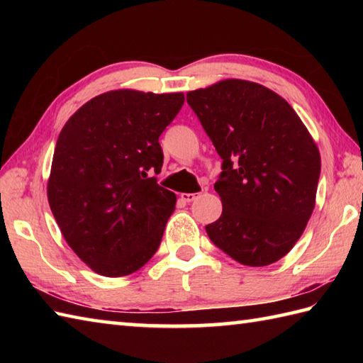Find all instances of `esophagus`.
<instances>
[{"instance_id": "34e87169", "label": "esophagus", "mask_w": 363, "mask_h": 363, "mask_svg": "<svg viewBox=\"0 0 363 363\" xmlns=\"http://www.w3.org/2000/svg\"><path fill=\"white\" fill-rule=\"evenodd\" d=\"M199 196H201L199 194H182L181 199L184 203H191V201H195V199H198Z\"/></svg>"}]
</instances>
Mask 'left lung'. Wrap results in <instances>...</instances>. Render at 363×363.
Returning <instances> with one entry per match:
<instances>
[{
	"label": "left lung",
	"mask_w": 363,
	"mask_h": 363,
	"mask_svg": "<svg viewBox=\"0 0 363 363\" xmlns=\"http://www.w3.org/2000/svg\"><path fill=\"white\" fill-rule=\"evenodd\" d=\"M187 103L223 159L221 217L211 240L238 264L265 267L303 235L317 198L318 146L276 91L245 79L191 90Z\"/></svg>",
	"instance_id": "1"
}]
</instances>
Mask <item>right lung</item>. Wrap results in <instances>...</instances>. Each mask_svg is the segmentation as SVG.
Instances as JSON below:
<instances>
[{"label":"right lung","mask_w":363,"mask_h":363,"mask_svg":"<svg viewBox=\"0 0 363 363\" xmlns=\"http://www.w3.org/2000/svg\"><path fill=\"white\" fill-rule=\"evenodd\" d=\"M184 94L111 90L76 111L57 138L48 203L65 242L107 277L140 269L157 251L176 195L157 184L159 137Z\"/></svg>","instance_id":"obj_1"}]
</instances>
